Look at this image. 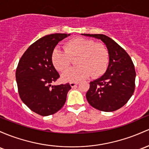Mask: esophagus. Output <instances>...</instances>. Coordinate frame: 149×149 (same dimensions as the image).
Instances as JSON below:
<instances>
[{
    "label": "esophagus",
    "mask_w": 149,
    "mask_h": 149,
    "mask_svg": "<svg viewBox=\"0 0 149 149\" xmlns=\"http://www.w3.org/2000/svg\"><path fill=\"white\" fill-rule=\"evenodd\" d=\"M78 84V82H71L70 83V86H71V88H74L76 87V86Z\"/></svg>",
    "instance_id": "34e87169"
}]
</instances>
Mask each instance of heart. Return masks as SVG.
<instances>
[{"instance_id":"b5f03b06","label":"heart","mask_w":149,"mask_h":149,"mask_svg":"<svg viewBox=\"0 0 149 149\" xmlns=\"http://www.w3.org/2000/svg\"><path fill=\"white\" fill-rule=\"evenodd\" d=\"M78 66L62 74L63 81L76 82L89 78L99 77L106 71L109 63V52L101 43L90 39L77 37L65 43L64 50L56 47L52 53V61L58 71L63 72L71 66L72 58H77Z\"/></svg>"}]
</instances>
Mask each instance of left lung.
<instances>
[{
  "mask_svg": "<svg viewBox=\"0 0 149 149\" xmlns=\"http://www.w3.org/2000/svg\"><path fill=\"white\" fill-rule=\"evenodd\" d=\"M81 35L100 40L109 52L107 71L100 78L90 83L86 93L88 103L103 112H113L121 108L134 91L136 71L132 58L123 48L107 36Z\"/></svg>",
  "mask_w": 149,
  "mask_h": 149,
  "instance_id": "left-lung-1",
  "label": "left lung"
}]
</instances>
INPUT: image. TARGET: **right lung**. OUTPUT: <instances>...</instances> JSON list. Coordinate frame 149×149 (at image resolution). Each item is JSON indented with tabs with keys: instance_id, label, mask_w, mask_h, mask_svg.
<instances>
[{
	"instance_id": "obj_1",
	"label": "right lung",
	"mask_w": 149,
	"mask_h": 149,
	"mask_svg": "<svg viewBox=\"0 0 149 149\" xmlns=\"http://www.w3.org/2000/svg\"><path fill=\"white\" fill-rule=\"evenodd\" d=\"M70 34H52L37 40L25 51L16 69V81L22 102L35 113L48 116L56 113L66 100L69 83L52 86L59 74L52 61L57 44Z\"/></svg>"
}]
</instances>
